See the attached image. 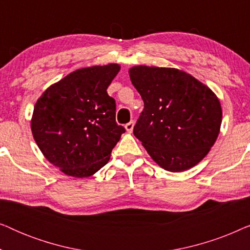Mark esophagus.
<instances>
[{
  "label": "esophagus",
  "instance_id": "obj_1",
  "mask_svg": "<svg viewBox=\"0 0 250 250\" xmlns=\"http://www.w3.org/2000/svg\"><path fill=\"white\" fill-rule=\"evenodd\" d=\"M133 127H134V122H133V121H131V122L127 123V124L125 125V129L128 133H131L133 131Z\"/></svg>",
  "mask_w": 250,
  "mask_h": 250
}]
</instances>
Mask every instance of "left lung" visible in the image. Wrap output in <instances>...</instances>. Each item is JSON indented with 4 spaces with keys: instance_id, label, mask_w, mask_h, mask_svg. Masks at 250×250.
Here are the masks:
<instances>
[{
    "instance_id": "left-lung-1",
    "label": "left lung",
    "mask_w": 250,
    "mask_h": 250,
    "mask_svg": "<svg viewBox=\"0 0 250 250\" xmlns=\"http://www.w3.org/2000/svg\"><path fill=\"white\" fill-rule=\"evenodd\" d=\"M132 84L145 102L133 133L162 168L183 172L216 142L222 107L207 85L176 68L134 66Z\"/></svg>"
}]
</instances>
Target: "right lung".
Segmentation results:
<instances>
[{
  "instance_id": "add662e5",
  "label": "right lung",
  "mask_w": 250,
  "mask_h": 250,
  "mask_svg": "<svg viewBox=\"0 0 250 250\" xmlns=\"http://www.w3.org/2000/svg\"><path fill=\"white\" fill-rule=\"evenodd\" d=\"M121 66L81 68L50 85L36 101L30 127L43 156L68 176L93 175L110 159L125 128L116 123L107 88Z\"/></svg>"
}]
</instances>
